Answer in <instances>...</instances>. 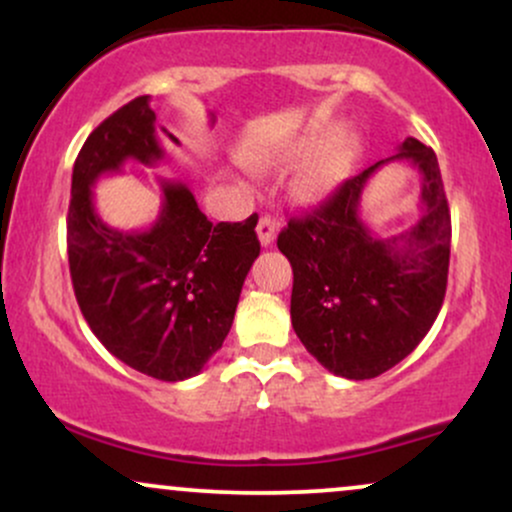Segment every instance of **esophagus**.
I'll return each mask as SVG.
<instances>
[{
    "instance_id": "esophagus-1",
    "label": "esophagus",
    "mask_w": 512,
    "mask_h": 512,
    "mask_svg": "<svg viewBox=\"0 0 512 512\" xmlns=\"http://www.w3.org/2000/svg\"><path fill=\"white\" fill-rule=\"evenodd\" d=\"M257 238H260L262 248H269V245L274 243L276 238V221L272 216H262L260 221H257Z\"/></svg>"
}]
</instances>
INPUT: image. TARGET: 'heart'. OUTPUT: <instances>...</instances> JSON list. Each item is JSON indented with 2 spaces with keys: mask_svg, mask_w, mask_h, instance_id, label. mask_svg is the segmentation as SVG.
<instances>
[{
  "mask_svg": "<svg viewBox=\"0 0 512 512\" xmlns=\"http://www.w3.org/2000/svg\"><path fill=\"white\" fill-rule=\"evenodd\" d=\"M361 154V139L334 122H315L301 137L281 151V163H303L313 158L298 180L296 190L303 199H322L342 182Z\"/></svg>",
  "mask_w": 512,
  "mask_h": 512,
  "instance_id": "heart-1",
  "label": "heart"
}]
</instances>
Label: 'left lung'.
<instances>
[{
	"mask_svg": "<svg viewBox=\"0 0 512 512\" xmlns=\"http://www.w3.org/2000/svg\"><path fill=\"white\" fill-rule=\"evenodd\" d=\"M409 160L422 173V216L378 239L360 221V195L380 165ZM450 209L438 158L407 137L399 154L342 182L315 211L293 216L276 245L293 269L291 322L330 373L368 380L397 366L436 322L448 286Z\"/></svg>",
	"mask_w": 512,
	"mask_h": 512,
	"instance_id": "8db88e82",
	"label": "left lung"
}]
</instances>
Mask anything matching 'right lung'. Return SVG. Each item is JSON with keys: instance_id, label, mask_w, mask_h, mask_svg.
<instances>
[{"instance_id": "1", "label": "right lung", "mask_w": 512, "mask_h": 512, "mask_svg": "<svg viewBox=\"0 0 512 512\" xmlns=\"http://www.w3.org/2000/svg\"><path fill=\"white\" fill-rule=\"evenodd\" d=\"M156 113L139 96L88 134L74 161L67 252L74 296L110 354L166 383L197 375L233 325L260 255L257 214L211 223L185 182L161 180L163 207L146 231H117L93 207V182L134 158H163Z\"/></svg>"}]
</instances>
